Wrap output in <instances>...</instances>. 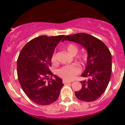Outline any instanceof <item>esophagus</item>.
Listing matches in <instances>:
<instances>
[{"instance_id": "34e87169", "label": "esophagus", "mask_w": 125, "mask_h": 125, "mask_svg": "<svg viewBox=\"0 0 125 125\" xmlns=\"http://www.w3.org/2000/svg\"><path fill=\"white\" fill-rule=\"evenodd\" d=\"M72 82H70V81H67L65 80H63V83L64 84H67V83H71Z\"/></svg>"}]
</instances>
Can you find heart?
<instances>
[{
	"label": "heart",
	"mask_w": 125,
	"mask_h": 125,
	"mask_svg": "<svg viewBox=\"0 0 125 125\" xmlns=\"http://www.w3.org/2000/svg\"><path fill=\"white\" fill-rule=\"evenodd\" d=\"M67 50L71 55H75L78 52V48L75 45L71 43L67 46ZM77 58L82 62H84L86 60V57L85 55H80L78 56ZM51 61L53 63H55L57 62L55 52H53L52 55ZM80 66L77 63H73L62 67L61 68L57 70V73L60 77L65 80H72L74 79L76 75H78L80 72Z\"/></svg>",
	"instance_id": "obj_1"
}]
</instances>
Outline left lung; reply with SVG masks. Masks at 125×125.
Instances as JSON below:
<instances>
[{
  "label": "left lung",
  "mask_w": 125,
  "mask_h": 125,
  "mask_svg": "<svg viewBox=\"0 0 125 125\" xmlns=\"http://www.w3.org/2000/svg\"><path fill=\"white\" fill-rule=\"evenodd\" d=\"M72 41L85 47L88 52L87 64L81 76L87 80L81 82L80 90L75 92L76 98L84 102H93L106 90L112 74V54L106 45L97 38L85 33L67 35L62 40Z\"/></svg>",
  "instance_id": "1"
}]
</instances>
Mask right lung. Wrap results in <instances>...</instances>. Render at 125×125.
<instances>
[{
  "label": "right lung",
  "mask_w": 125,
  "mask_h": 125,
  "mask_svg": "<svg viewBox=\"0 0 125 125\" xmlns=\"http://www.w3.org/2000/svg\"><path fill=\"white\" fill-rule=\"evenodd\" d=\"M64 37L39 36L29 42L19 53L17 65L19 83L28 98L40 105L55 102L64 85L62 80L50 70L52 55ZM53 75L54 79L49 80Z\"/></svg>",
  "instance_id": "obj_1"
}]
</instances>
